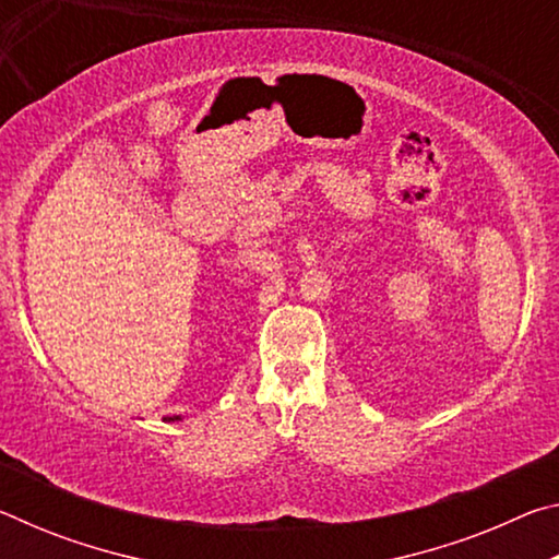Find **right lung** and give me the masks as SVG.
<instances>
[{"instance_id":"add662e5","label":"right lung","mask_w":559,"mask_h":559,"mask_svg":"<svg viewBox=\"0 0 559 559\" xmlns=\"http://www.w3.org/2000/svg\"><path fill=\"white\" fill-rule=\"evenodd\" d=\"M175 419H177V416H175ZM175 419H173V421H175Z\"/></svg>"}]
</instances>
